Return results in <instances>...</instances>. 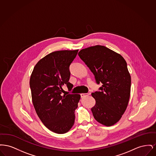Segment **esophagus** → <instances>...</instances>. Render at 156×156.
<instances>
[{
  "mask_svg": "<svg viewBox=\"0 0 156 156\" xmlns=\"http://www.w3.org/2000/svg\"><path fill=\"white\" fill-rule=\"evenodd\" d=\"M89 95H90V94H88V93H87V94H81V98H83V97L88 96Z\"/></svg>",
  "mask_w": 156,
  "mask_h": 156,
  "instance_id": "obj_1",
  "label": "esophagus"
}]
</instances>
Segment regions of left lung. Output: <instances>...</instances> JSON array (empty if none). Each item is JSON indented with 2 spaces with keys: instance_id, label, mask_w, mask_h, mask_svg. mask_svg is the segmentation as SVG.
I'll return each mask as SVG.
<instances>
[{
  "instance_id": "obj_1",
  "label": "left lung",
  "mask_w": 156,
  "mask_h": 156,
  "mask_svg": "<svg viewBox=\"0 0 156 156\" xmlns=\"http://www.w3.org/2000/svg\"><path fill=\"white\" fill-rule=\"evenodd\" d=\"M80 58L94 74L99 89L92 93L96 104L91 108L94 118L104 126L116 123L127 107L131 76L125 59L118 53L97 45L81 50Z\"/></svg>"
}]
</instances>
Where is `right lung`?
<instances>
[{
  "instance_id": "add662e5",
  "label": "right lung",
  "mask_w": 156,
  "mask_h": 156,
  "mask_svg": "<svg viewBox=\"0 0 156 156\" xmlns=\"http://www.w3.org/2000/svg\"><path fill=\"white\" fill-rule=\"evenodd\" d=\"M78 50L51 52L40 59L34 67L30 79L32 102L38 118L46 127L55 133L68 132L74 124L75 110L81 96H62V87L69 90V66Z\"/></svg>"
}]
</instances>
